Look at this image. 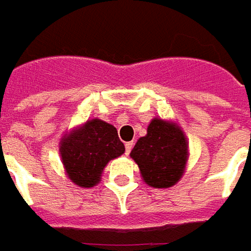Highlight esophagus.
Returning <instances> with one entry per match:
<instances>
[{"mask_svg":"<svg viewBox=\"0 0 251 251\" xmlns=\"http://www.w3.org/2000/svg\"><path fill=\"white\" fill-rule=\"evenodd\" d=\"M132 146H134L132 142H126V154H129L131 149H132Z\"/></svg>","mask_w":251,"mask_h":251,"instance_id":"34e87169","label":"esophagus"}]
</instances>
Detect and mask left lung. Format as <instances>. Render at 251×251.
I'll use <instances>...</instances> for the list:
<instances>
[{
	"label": "left lung",
	"instance_id": "1",
	"mask_svg": "<svg viewBox=\"0 0 251 251\" xmlns=\"http://www.w3.org/2000/svg\"><path fill=\"white\" fill-rule=\"evenodd\" d=\"M129 156L138 164L145 184L152 188H171L186 169L188 141L176 122L154 117L146 135L138 139Z\"/></svg>",
	"mask_w": 251,
	"mask_h": 251
}]
</instances>
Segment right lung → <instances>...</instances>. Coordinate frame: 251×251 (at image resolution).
<instances>
[{"instance_id": "1", "label": "right lung", "mask_w": 251, "mask_h": 251, "mask_svg": "<svg viewBox=\"0 0 251 251\" xmlns=\"http://www.w3.org/2000/svg\"><path fill=\"white\" fill-rule=\"evenodd\" d=\"M124 152L116 127L100 119H91L66 131L59 144L67 178L81 188L99 184L106 164Z\"/></svg>"}]
</instances>
